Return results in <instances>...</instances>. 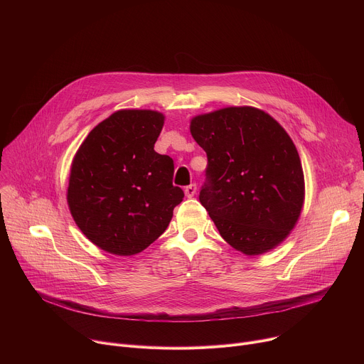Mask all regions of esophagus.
I'll list each match as a JSON object with an SVG mask.
<instances>
[{"label":"esophagus","mask_w":364,"mask_h":364,"mask_svg":"<svg viewBox=\"0 0 364 364\" xmlns=\"http://www.w3.org/2000/svg\"><path fill=\"white\" fill-rule=\"evenodd\" d=\"M196 191H197V186H196V184H190V186H187V187L184 188V193H186V196H187L188 198L194 197Z\"/></svg>","instance_id":"obj_1"}]
</instances>
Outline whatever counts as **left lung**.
Masks as SVG:
<instances>
[{"label":"left lung","instance_id":"obj_1","mask_svg":"<svg viewBox=\"0 0 364 364\" xmlns=\"http://www.w3.org/2000/svg\"><path fill=\"white\" fill-rule=\"evenodd\" d=\"M190 132L207 154L200 203L222 237L245 255L278 246L304 204V173L287 131L267 112L230 107L194 117Z\"/></svg>","mask_w":364,"mask_h":364}]
</instances>
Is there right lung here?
I'll use <instances>...</instances> for the list:
<instances>
[{"instance_id":"obj_1","label":"right lung","mask_w":364,"mask_h":364,"mask_svg":"<svg viewBox=\"0 0 364 364\" xmlns=\"http://www.w3.org/2000/svg\"><path fill=\"white\" fill-rule=\"evenodd\" d=\"M164 125L157 111L122 109L96 125L70 168L68 203L83 235L100 249L131 256L167 229L184 193L174 163L154 151Z\"/></svg>"}]
</instances>
